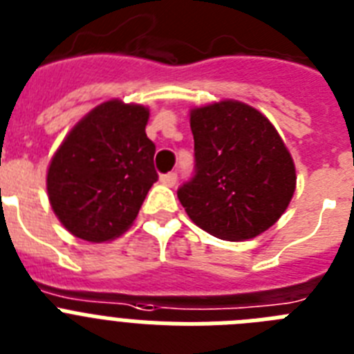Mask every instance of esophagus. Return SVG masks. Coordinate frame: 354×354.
Returning a JSON list of instances; mask_svg holds the SVG:
<instances>
[{"label": "esophagus", "mask_w": 354, "mask_h": 354, "mask_svg": "<svg viewBox=\"0 0 354 354\" xmlns=\"http://www.w3.org/2000/svg\"><path fill=\"white\" fill-rule=\"evenodd\" d=\"M160 181H162V183H164V185H167V187H174V185H176V181H178V174L176 173L162 174V176H160Z\"/></svg>", "instance_id": "34e87169"}]
</instances>
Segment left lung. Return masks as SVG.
Masks as SVG:
<instances>
[{
    "mask_svg": "<svg viewBox=\"0 0 354 354\" xmlns=\"http://www.w3.org/2000/svg\"><path fill=\"white\" fill-rule=\"evenodd\" d=\"M194 174L178 199L201 230L223 241H245L269 230L296 190V169L266 115L241 101L190 112Z\"/></svg>",
    "mask_w": 354,
    "mask_h": 354,
    "instance_id": "obj_1",
    "label": "left lung"
}]
</instances>
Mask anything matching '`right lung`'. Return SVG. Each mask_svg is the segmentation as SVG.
<instances>
[{"instance_id": "obj_1", "label": "right lung", "mask_w": 354, "mask_h": 354, "mask_svg": "<svg viewBox=\"0 0 354 354\" xmlns=\"http://www.w3.org/2000/svg\"><path fill=\"white\" fill-rule=\"evenodd\" d=\"M147 118L140 104L106 101L60 144L48 169V196L67 232L104 242L130 228L158 180Z\"/></svg>"}]
</instances>
